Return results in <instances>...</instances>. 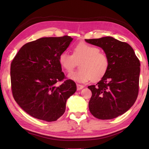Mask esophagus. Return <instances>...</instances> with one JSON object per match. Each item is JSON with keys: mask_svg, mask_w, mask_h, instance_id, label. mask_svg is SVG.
Here are the masks:
<instances>
[{"mask_svg": "<svg viewBox=\"0 0 149 149\" xmlns=\"http://www.w3.org/2000/svg\"><path fill=\"white\" fill-rule=\"evenodd\" d=\"M76 86H77V90H80V89H82L84 86L83 85H81V84H76Z\"/></svg>", "mask_w": 149, "mask_h": 149, "instance_id": "obj_1", "label": "esophagus"}]
</instances>
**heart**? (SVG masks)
Instances as JSON below:
<instances>
[{
  "instance_id": "heart-1",
  "label": "heart",
  "mask_w": 149,
  "mask_h": 149,
  "mask_svg": "<svg viewBox=\"0 0 149 149\" xmlns=\"http://www.w3.org/2000/svg\"><path fill=\"white\" fill-rule=\"evenodd\" d=\"M79 61L80 70L68 74V78L78 83L100 80L109 66V59L105 53L100 52L98 47L86 43H79L74 47L73 55L65 51L59 56L60 65L68 72L73 70Z\"/></svg>"
}]
</instances>
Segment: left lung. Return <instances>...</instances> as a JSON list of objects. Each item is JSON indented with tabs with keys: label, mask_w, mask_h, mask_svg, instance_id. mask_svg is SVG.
I'll return each instance as SVG.
<instances>
[{
	"label": "left lung",
	"mask_w": 149,
	"mask_h": 149,
	"mask_svg": "<svg viewBox=\"0 0 149 149\" xmlns=\"http://www.w3.org/2000/svg\"><path fill=\"white\" fill-rule=\"evenodd\" d=\"M85 41L101 48L109 59L106 74L96 85L88 87L92 92L89 111L99 119L116 118L127 112L137 100L140 61L128 43L113 37Z\"/></svg>",
	"instance_id": "1"
}]
</instances>
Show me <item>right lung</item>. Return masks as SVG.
<instances>
[{"mask_svg": "<svg viewBox=\"0 0 149 149\" xmlns=\"http://www.w3.org/2000/svg\"><path fill=\"white\" fill-rule=\"evenodd\" d=\"M73 38L44 37L25 44L13 58L10 78L13 98L26 113L38 119L55 121L65 113L68 99L76 85L65 78L59 62Z\"/></svg>", "mask_w": 149, "mask_h": 149, "instance_id": "1", "label": "right lung"}]
</instances>
